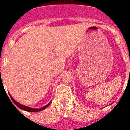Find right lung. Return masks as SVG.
<instances>
[{"label": "right lung", "instance_id": "right-lung-1", "mask_svg": "<svg viewBox=\"0 0 130 130\" xmlns=\"http://www.w3.org/2000/svg\"><path fill=\"white\" fill-rule=\"evenodd\" d=\"M10 94V98H11V100L13 101V103H14V104L18 107L20 108V109H21L24 110V111H28V112H38V111H42V110L45 109H46V108L47 107L49 106L50 104H51V102H52V101H51V102H49V104H47V105H45V106L42 107L40 108V109H37V108H32V107H30L26 106V105H22V104H19V103H18V102H16V101L13 99V97H12L11 95H10V94Z\"/></svg>", "mask_w": 130, "mask_h": 130}]
</instances>
